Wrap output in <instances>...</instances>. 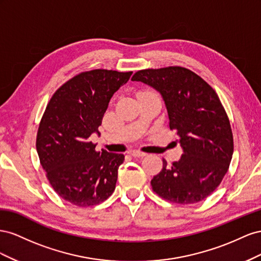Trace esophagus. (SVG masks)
Here are the masks:
<instances>
[{"mask_svg":"<svg viewBox=\"0 0 261 261\" xmlns=\"http://www.w3.org/2000/svg\"><path fill=\"white\" fill-rule=\"evenodd\" d=\"M129 154L131 156H133V158H143V156L146 155V153L144 152H141V151H138V150H133V151H130Z\"/></svg>","mask_w":261,"mask_h":261,"instance_id":"esophagus-1","label":"esophagus"}]
</instances>
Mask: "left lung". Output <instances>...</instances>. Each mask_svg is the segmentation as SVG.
Listing matches in <instances>:
<instances>
[{
	"label": "left lung",
	"instance_id": "obj_1",
	"mask_svg": "<svg viewBox=\"0 0 261 261\" xmlns=\"http://www.w3.org/2000/svg\"><path fill=\"white\" fill-rule=\"evenodd\" d=\"M131 80L162 94L169 129L184 150L172 166L163 159L162 170L151 180L153 191L178 204L204 200L223 180L234 151L229 119L218 94L198 74L177 65L140 70Z\"/></svg>",
	"mask_w": 261,
	"mask_h": 261
}]
</instances>
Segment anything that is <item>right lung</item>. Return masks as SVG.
Listing matches in <instances>:
<instances>
[{
	"instance_id": "1",
	"label": "right lung",
	"mask_w": 261,
	"mask_h": 261,
	"mask_svg": "<svg viewBox=\"0 0 261 261\" xmlns=\"http://www.w3.org/2000/svg\"><path fill=\"white\" fill-rule=\"evenodd\" d=\"M132 72L96 69L76 74L52 95L42 115L36 147L51 187L68 202L92 206L116 188L123 154L97 152L89 141L108 103Z\"/></svg>"
}]
</instances>
